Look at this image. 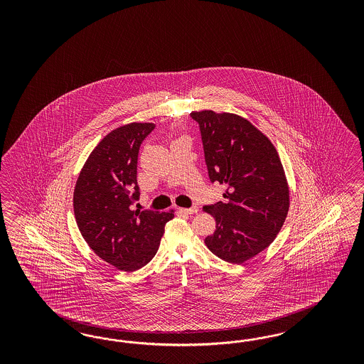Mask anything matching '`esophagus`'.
<instances>
[{
	"label": "esophagus",
	"instance_id": "34e87169",
	"mask_svg": "<svg viewBox=\"0 0 364 364\" xmlns=\"http://www.w3.org/2000/svg\"><path fill=\"white\" fill-rule=\"evenodd\" d=\"M181 212H184V213H187V215H193V213H198V207H192V208H181Z\"/></svg>",
	"mask_w": 364,
	"mask_h": 364
}]
</instances>
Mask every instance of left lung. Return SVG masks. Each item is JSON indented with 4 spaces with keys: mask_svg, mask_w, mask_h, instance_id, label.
Here are the masks:
<instances>
[{
    "mask_svg": "<svg viewBox=\"0 0 364 364\" xmlns=\"http://www.w3.org/2000/svg\"><path fill=\"white\" fill-rule=\"evenodd\" d=\"M198 122L210 181L225 186L224 201L203 210L216 220L205 237L212 254L242 264L275 240L289 208V188L274 144L247 119L192 112Z\"/></svg>",
    "mask_w": 364,
    "mask_h": 364,
    "instance_id": "left-lung-1",
    "label": "left lung"
}]
</instances>
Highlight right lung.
<instances>
[{
  "mask_svg": "<svg viewBox=\"0 0 364 364\" xmlns=\"http://www.w3.org/2000/svg\"><path fill=\"white\" fill-rule=\"evenodd\" d=\"M152 122H131L108 133L89 154L78 175L73 208L78 230L104 262L133 272L159 250L173 210H133L140 198L137 157Z\"/></svg>",
  "mask_w": 364,
  "mask_h": 364,
  "instance_id": "obj_1",
  "label": "right lung"
}]
</instances>
